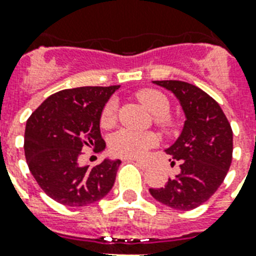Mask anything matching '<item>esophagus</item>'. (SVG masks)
<instances>
[{
	"label": "esophagus",
	"mask_w": 256,
	"mask_h": 256,
	"mask_svg": "<svg viewBox=\"0 0 256 256\" xmlns=\"http://www.w3.org/2000/svg\"><path fill=\"white\" fill-rule=\"evenodd\" d=\"M134 164H136V166H140L142 170H146V168H148V166L146 162H144V160H134Z\"/></svg>",
	"instance_id": "1"
}]
</instances>
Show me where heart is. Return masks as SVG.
Returning a JSON list of instances; mask_svg holds the SVG:
<instances>
[{"label":"heart","instance_id":"heart-1","mask_svg":"<svg viewBox=\"0 0 256 256\" xmlns=\"http://www.w3.org/2000/svg\"><path fill=\"white\" fill-rule=\"evenodd\" d=\"M138 98L148 108V112L156 116V124L164 130H171L174 128L172 120L168 118L170 112V100L168 96L154 88H146L138 92ZM116 102L114 100H108L104 104L100 114V124L108 128L116 120ZM158 144L156 136L152 132H134L130 128H122L110 138V150L122 158H140L152 148Z\"/></svg>","mask_w":256,"mask_h":256}]
</instances>
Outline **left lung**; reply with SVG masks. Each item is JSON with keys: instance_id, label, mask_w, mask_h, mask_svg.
Returning <instances> with one entry per match:
<instances>
[{"instance_id": "obj_1", "label": "left lung", "mask_w": 256, "mask_h": 256, "mask_svg": "<svg viewBox=\"0 0 256 256\" xmlns=\"http://www.w3.org/2000/svg\"><path fill=\"white\" fill-rule=\"evenodd\" d=\"M176 96L186 120L166 152L179 160L180 172L160 188H150L158 202L175 210H192L210 199L226 178L232 160V130L218 102L182 81H152ZM174 164V162H172Z\"/></svg>"}]
</instances>
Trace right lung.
I'll list each match as a JSON object with an SVG mask.
<instances>
[{
    "label": "right lung",
    "mask_w": 256,
    "mask_h": 256,
    "mask_svg": "<svg viewBox=\"0 0 256 256\" xmlns=\"http://www.w3.org/2000/svg\"><path fill=\"white\" fill-rule=\"evenodd\" d=\"M116 86L66 88L46 98L30 116L25 130V156L42 190L56 202L82 207L98 202L116 182L120 160L81 166L82 148L104 150L100 114Z\"/></svg>",
    "instance_id": "right-lung-1"
}]
</instances>
